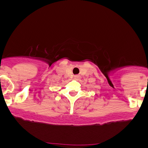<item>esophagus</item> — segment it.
Segmentation results:
<instances>
[{"instance_id":"esophagus-1","label":"esophagus","mask_w":148,"mask_h":148,"mask_svg":"<svg viewBox=\"0 0 148 148\" xmlns=\"http://www.w3.org/2000/svg\"><path fill=\"white\" fill-rule=\"evenodd\" d=\"M74 78L75 79H79V76L78 75H75V76H74Z\"/></svg>"}]
</instances>
